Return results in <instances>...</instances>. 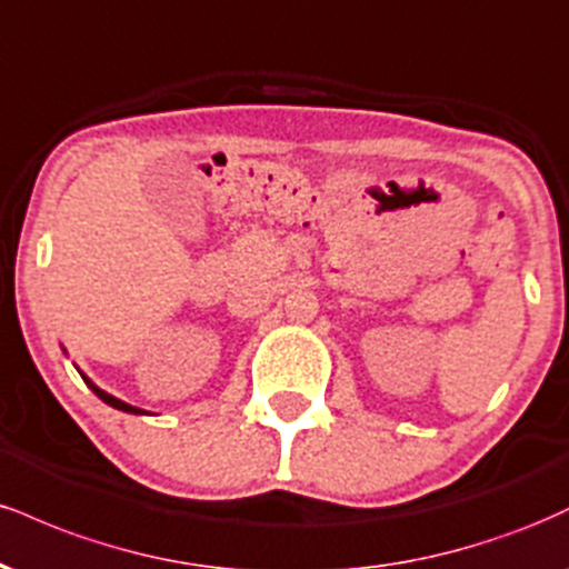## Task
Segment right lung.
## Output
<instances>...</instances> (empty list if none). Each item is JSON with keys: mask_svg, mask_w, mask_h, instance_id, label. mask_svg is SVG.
Segmentation results:
<instances>
[{"mask_svg": "<svg viewBox=\"0 0 569 569\" xmlns=\"http://www.w3.org/2000/svg\"><path fill=\"white\" fill-rule=\"evenodd\" d=\"M77 371H80V369H77ZM80 375H82V371H80ZM82 380H84V385H88L90 390H93V393H96L98 398H101L103 403H109V407H114V409H120V411H128V415H147V411H143V409H139V407H130V403L120 401V398H114L112 393H107V390H101L93 380H90V377H84V375H82Z\"/></svg>", "mask_w": 569, "mask_h": 569, "instance_id": "obj_1", "label": "right lung"}]
</instances>
